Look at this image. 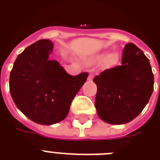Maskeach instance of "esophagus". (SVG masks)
Segmentation results:
<instances>
[{"label":"esophagus","mask_w":160,"mask_h":160,"mask_svg":"<svg viewBox=\"0 0 160 160\" xmlns=\"http://www.w3.org/2000/svg\"><path fill=\"white\" fill-rule=\"evenodd\" d=\"M93 76H94V74H92V73H90V75H89V77H88V80H92Z\"/></svg>","instance_id":"1"}]
</instances>
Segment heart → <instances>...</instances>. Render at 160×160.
<instances>
[{"label":"heart","mask_w":160,"mask_h":160,"mask_svg":"<svg viewBox=\"0 0 160 160\" xmlns=\"http://www.w3.org/2000/svg\"><path fill=\"white\" fill-rule=\"evenodd\" d=\"M105 60V64L107 65H115L119 60V55L115 52L110 53L106 56V53H100L99 55H96L95 56L92 57L90 60V62H95V61H102V60Z\"/></svg>","instance_id":"b5f03b06"}]
</instances>
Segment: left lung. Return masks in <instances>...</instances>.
I'll use <instances>...</instances> for the list:
<instances>
[{
  "instance_id": "left-lung-1",
  "label": "left lung",
  "mask_w": 160,
  "mask_h": 160,
  "mask_svg": "<svg viewBox=\"0 0 160 160\" xmlns=\"http://www.w3.org/2000/svg\"><path fill=\"white\" fill-rule=\"evenodd\" d=\"M93 81L97 85L98 115L111 124H126L136 118L154 90L149 59L133 43L124 46L121 65L104 70Z\"/></svg>"
}]
</instances>
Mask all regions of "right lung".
Instances as JSON below:
<instances>
[{"mask_svg": "<svg viewBox=\"0 0 160 160\" xmlns=\"http://www.w3.org/2000/svg\"><path fill=\"white\" fill-rule=\"evenodd\" d=\"M53 44L40 40L17 56L10 75V92L16 107L35 123L51 125L67 116L87 72L69 75L49 60Z\"/></svg>", "mask_w": 160, "mask_h": 160, "instance_id": "add662e5", "label": "right lung"}]
</instances>
